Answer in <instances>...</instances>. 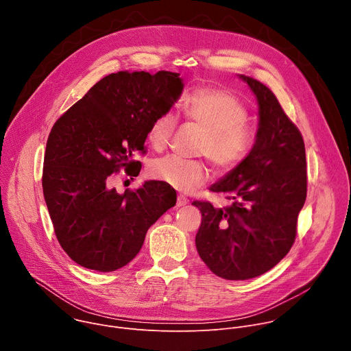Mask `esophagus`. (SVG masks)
I'll return each instance as SVG.
<instances>
[{
    "instance_id": "obj_1",
    "label": "esophagus",
    "mask_w": 351,
    "mask_h": 351,
    "mask_svg": "<svg viewBox=\"0 0 351 351\" xmlns=\"http://www.w3.org/2000/svg\"><path fill=\"white\" fill-rule=\"evenodd\" d=\"M189 204V199L183 195H178V199H176V207H184Z\"/></svg>"
}]
</instances>
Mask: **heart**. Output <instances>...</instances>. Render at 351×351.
Masks as SVG:
<instances>
[{"instance_id":"1","label":"heart","mask_w":351,"mask_h":351,"mask_svg":"<svg viewBox=\"0 0 351 351\" xmlns=\"http://www.w3.org/2000/svg\"><path fill=\"white\" fill-rule=\"evenodd\" d=\"M183 111L187 119L207 130L199 153L206 154L218 169H234L252 152L254 134L244 123L247 110L232 93L210 87L197 88L184 99ZM176 125L178 117L173 111L161 112L148 128L147 138L152 147L158 152L164 149ZM149 175L179 191L189 193L207 182L208 169L202 161L167 156L153 161Z\"/></svg>"}]
</instances>
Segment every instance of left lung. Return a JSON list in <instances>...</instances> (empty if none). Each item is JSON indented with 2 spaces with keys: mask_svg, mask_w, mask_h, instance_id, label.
<instances>
[{
  "mask_svg": "<svg viewBox=\"0 0 351 351\" xmlns=\"http://www.w3.org/2000/svg\"><path fill=\"white\" fill-rule=\"evenodd\" d=\"M237 76L257 98L256 141L247 158L210 187L232 199L230 207L193 202L203 215L195 234L198 256L228 280L260 276L289 253L307 197L302 133L265 84Z\"/></svg>",
  "mask_w": 351,
  "mask_h": 351,
  "instance_id": "left-lung-1",
  "label": "left lung"
}]
</instances>
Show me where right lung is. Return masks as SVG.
<instances>
[{"instance_id":"obj_1","label":"right lung","mask_w":351,"mask_h":351,"mask_svg":"<svg viewBox=\"0 0 351 351\" xmlns=\"http://www.w3.org/2000/svg\"><path fill=\"white\" fill-rule=\"evenodd\" d=\"M183 91L179 73L121 71L97 82L49 132L43 193L54 232L79 265L111 272L140 252L148 228L176 204V191L147 180L119 194L107 186L121 167L137 176L130 158L144 152L152 122Z\"/></svg>"}]
</instances>
